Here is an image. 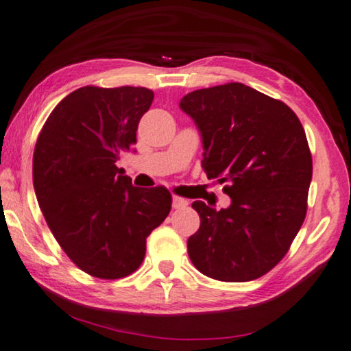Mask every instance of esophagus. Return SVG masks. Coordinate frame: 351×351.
I'll list each match as a JSON object with an SVG mask.
<instances>
[{
	"label": "esophagus",
	"mask_w": 351,
	"mask_h": 351,
	"mask_svg": "<svg viewBox=\"0 0 351 351\" xmlns=\"http://www.w3.org/2000/svg\"><path fill=\"white\" fill-rule=\"evenodd\" d=\"M187 204H189L187 199L181 198V197L171 198V206H173V209H182V208H186Z\"/></svg>",
	"instance_id": "1"
}]
</instances>
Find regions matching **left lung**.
<instances>
[{
    "mask_svg": "<svg viewBox=\"0 0 351 351\" xmlns=\"http://www.w3.org/2000/svg\"><path fill=\"white\" fill-rule=\"evenodd\" d=\"M180 108L203 141L202 167L231 197L226 209L193 202L202 223L192 264L219 281L265 275L285 258L308 209L313 158L295 112L241 82L199 88Z\"/></svg>",
    "mask_w": 351,
    "mask_h": 351,
    "instance_id": "obj_1",
    "label": "left lung"
}]
</instances>
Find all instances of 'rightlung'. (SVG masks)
Masks as SVG:
<instances>
[{"instance_id": "obj_1", "label": "right lung", "mask_w": 351, "mask_h": 351, "mask_svg": "<svg viewBox=\"0 0 351 351\" xmlns=\"http://www.w3.org/2000/svg\"><path fill=\"white\" fill-rule=\"evenodd\" d=\"M154 93L145 87H81L49 114L32 158L38 206L82 271L119 280L138 269L147 237L171 208L165 187L138 189L117 167L131 152Z\"/></svg>"}]
</instances>
